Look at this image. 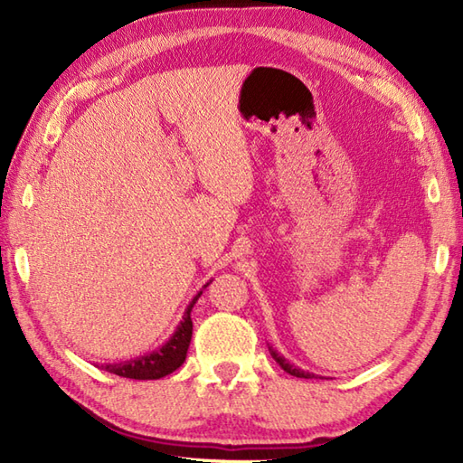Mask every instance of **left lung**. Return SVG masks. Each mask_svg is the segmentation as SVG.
<instances>
[{"mask_svg": "<svg viewBox=\"0 0 463 463\" xmlns=\"http://www.w3.org/2000/svg\"><path fill=\"white\" fill-rule=\"evenodd\" d=\"M269 352H270V356L277 360L279 364H280V368L284 370V372H288L290 376H297V378H317V373H312V372H307V370H302L300 366H294V364H290L287 358L282 356V354L279 352V350H274L272 346H269Z\"/></svg>", "mask_w": 463, "mask_h": 463, "instance_id": "obj_1", "label": "left lung"}]
</instances>
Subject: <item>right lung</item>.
Listing matches in <instances>:
<instances>
[{
    "mask_svg": "<svg viewBox=\"0 0 463 463\" xmlns=\"http://www.w3.org/2000/svg\"><path fill=\"white\" fill-rule=\"evenodd\" d=\"M209 284L211 282H206L204 287L194 294L193 300L186 304L181 322L176 324L175 332L171 334L169 340L163 344V346L155 348L153 352H146V354H143V356L131 358V360L97 364V368L117 373V376H121V378H133V380H159V378H165L166 373H173L184 362L186 350H189L191 336H193L191 310L196 304V300L201 298L203 290L209 287Z\"/></svg>",
    "mask_w": 463,
    "mask_h": 463,
    "instance_id": "obj_1",
    "label": "right lung"
}]
</instances>
